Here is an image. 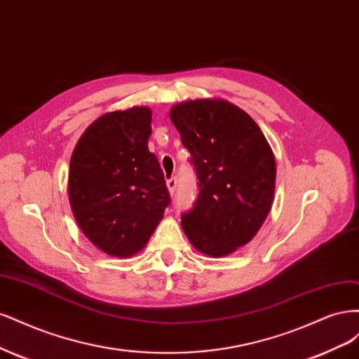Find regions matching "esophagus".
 Wrapping results in <instances>:
<instances>
[{"instance_id": "obj_1", "label": "esophagus", "mask_w": 359, "mask_h": 359, "mask_svg": "<svg viewBox=\"0 0 359 359\" xmlns=\"http://www.w3.org/2000/svg\"><path fill=\"white\" fill-rule=\"evenodd\" d=\"M176 187H177V179H176V177H170V179L167 180V188H168V191H170L171 195H175Z\"/></svg>"}]
</instances>
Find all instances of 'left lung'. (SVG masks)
Returning <instances> with one entry per match:
<instances>
[{
	"label": "left lung",
	"mask_w": 359,
	"mask_h": 359,
	"mask_svg": "<svg viewBox=\"0 0 359 359\" xmlns=\"http://www.w3.org/2000/svg\"><path fill=\"white\" fill-rule=\"evenodd\" d=\"M170 119L198 179V195L182 213V228L205 255H229L253 238L271 209L273 150L257 122L225 100L180 102Z\"/></svg>",
	"instance_id": "obj_1"
}]
</instances>
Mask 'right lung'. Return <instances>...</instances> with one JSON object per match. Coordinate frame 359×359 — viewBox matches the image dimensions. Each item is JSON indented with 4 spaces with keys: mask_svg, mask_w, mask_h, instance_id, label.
<instances>
[{
    "mask_svg": "<svg viewBox=\"0 0 359 359\" xmlns=\"http://www.w3.org/2000/svg\"><path fill=\"white\" fill-rule=\"evenodd\" d=\"M150 122L147 107L104 114L80 137L70 161L73 215L111 257L142 250L171 201L158 158L147 149Z\"/></svg>",
    "mask_w": 359,
    "mask_h": 359,
    "instance_id": "right-lung-1",
    "label": "right lung"
}]
</instances>
